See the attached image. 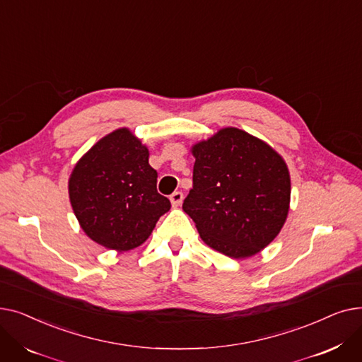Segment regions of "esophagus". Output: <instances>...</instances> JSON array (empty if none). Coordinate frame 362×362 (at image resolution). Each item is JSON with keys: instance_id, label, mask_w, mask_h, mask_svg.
<instances>
[{"instance_id": "esophagus-1", "label": "esophagus", "mask_w": 362, "mask_h": 362, "mask_svg": "<svg viewBox=\"0 0 362 362\" xmlns=\"http://www.w3.org/2000/svg\"><path fill=\"white\" fill-rule=\"evenodd\" d=\"M170 201L173 206H179L183 202V192L182 191H176L170 195Z\"/></svg>"}]
</instances>
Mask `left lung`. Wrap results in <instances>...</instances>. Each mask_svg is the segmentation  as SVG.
Masks as SVG:
<instances>
[{"instance_id":"8db88e82","label":"left lung","mask_w":362,"mask_h":362,"mask_svg":"<svg viewBox=\"0 0 362 362\" xmlns=\"http://www.w3.org/2000/svg\"><path fill=\"white\" fill-rule=\"evenodd\" d=\"M192 154L194 186L183 211L213 250L232 258L255 255L286 221V163L272 146L236 127L197 144Z\"/></svg>"}]
</instances>
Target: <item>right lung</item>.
<instances>
[{"instance_id":"right-lung-1","label":"right lung","mask_w":362,"mask_h":362,"mask_svg":"<svg viewBox=\"0 0 362 362\" xmlns=\"http://www.w3.org/2000/svg\"><path fill=\"white\" fill-rule=\"evenodd\" d=\"M148 149L127 129L95 144L69 180L73 211L83 232L108 250L129 251L144 243L170 210L157 192V171Z\"/></svg>"}]
</instances>
